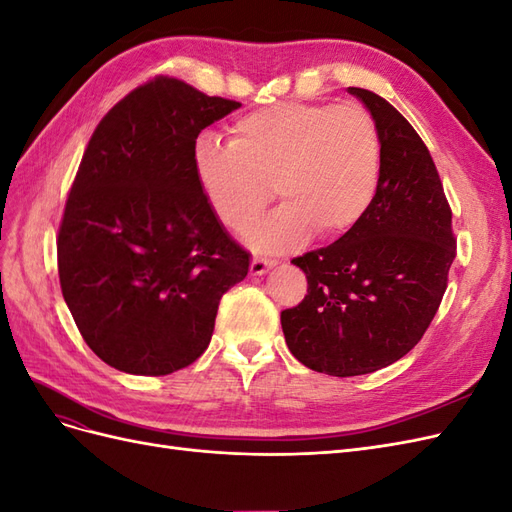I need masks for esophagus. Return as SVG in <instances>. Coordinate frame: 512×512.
<instances>
[{
    "instance_id": "esophagus-1",
    "label": "esophagus",
    "mask_w": 512,
    "mask_h": 512,
    "mask_svg": "<svg viewBox=\"0 0 512 512\" xmlns=\"http://www.w3.org/2000/svg\"><path fill=\"white\" fill-rule=\"evenodd\" d=\"M273 265H275L273 260L254 256V258H252V262H250V273H252V275H262V273H267Z\"/></svg>"
}]
</instances>
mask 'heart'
Segmentation results:
<instances>
[{
  "label": "heart",
  "instance_id": "heart-1",
  "mask_svg": "<svg viewBox=\"0 0 512 512\" xmlns=\"http://www.w3.org/2000/svg\"><path fill=\"white\" fill-rule=\"evenodd\" d=\"M196 173L213 213L241 232L275 187L285 205L245 231L260 252H286L314 237L337 239L359 224L380 188L382 141L359 104L284 102L243 115L228 145L200 141Z\"/></svg>",
  "mask_w": 512,
  "mask_h": 512
}]
</instances>
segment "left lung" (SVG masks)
<instances>
[{
  "instance_id": "8db88e82",
  "label": "left lung",
  "mask_w": 512,
  "mask_h": 512,
  "mask_svg": "<svg viewBox=\"0 0 512 512\" xmlns=\"http://www.w3.org/2000/svg\"><path fill=\"white\" fill-rule=\"evenodd\" d=\"M348 91L380 132V188L350 232L292 258L307 294L282 312L294 359L337 378L371 374L421 342L457 254L453 211L423 138L374 91Z\"/></svg>"
}]
</instances>
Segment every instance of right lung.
Returning a JSON list of instances; mask_svg holds the SVG:
<instances>
[{"instance_id":"1","label":"right lung","mask_w":512,"mask_h":512,"mask_svg":"<svg viewBox=\"0 0 512 512\" xmlns=\"http://www.w3.org/2000/svg\"><path fill=\"white\" fill-rule=\"evenodd\" d=\"M241 104L156 76L89 138L57 235L61 294L85 344L134 376L192 365L250 254L215 218L196 138Z\"/></svg>"}]
</instances>
